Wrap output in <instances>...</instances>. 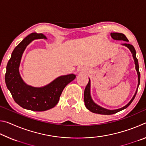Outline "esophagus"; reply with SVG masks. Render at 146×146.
Returning a JSON list of instances; mask_svg holds the SVG:
<instances>
[{
	"mask_svg": "<svg viewBox=\"0 0 146 146\" xmlns=\"http://www.w3.org/2000/svg\"><path fill=\"white\" fill-rule=\"evenodd\" d=\"M79 72H80V73H86V71H85L84 69H83V68L79 69Z\"/></svg>",
	"mask_w": 146,
	"mask_h": 146,
	"instance_id": "obj_1",
	"label": "esophagus"
}]
</instances>
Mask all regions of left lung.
I'll return each mask as SVG.
<instances>
[{"mask_svg":"<svg viewBox=\"0 0 146 146\" xmlns=\"http://www.w3.org/2000/svg\"><path fill=\"white\" fill-rule=\"evenodd\" d=\"M111 36L112 38L114 39V40H123V41H126L128 42V39L127 38L126 36L123 33H111ZM122 45L126 46L127 48H129V50L131 52L132 55H133V59H134L135 61V68L136 70L137 71V74H138V86H137V91L135 93L134 96H133V98H131V100L129 101V102L127 104V105H125L123 107L121 108L120 109H117V110H107V109L104 108L102 107H100V106L97 105V104H95L93 102V100H92L91 97V93H90V87H91V81L90 79H89V82L86 86V87L85 88L84 90V103H85V106L86 108L88 109V110H90V111L93 112L94 113H98V114H101V115H113L115 114V113H117L118 111H120L124 109L127 108L128 106H129L131 102H133V100H134V98L136 96V94L137 93V90L138 88V86H139L140 84V73L139 72V66H138V59L136 57V51L134 47H133L131 44H129L128 43H124L122 44Z\"/></svg>","mask_w":146,"mask_h":146,"instance_id":"obj_1","label":"left lung"}]
</instances>
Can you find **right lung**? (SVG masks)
<instances>
[{
    "instance_id": "1",
    "label": "right lung",
    "mask_w": 146,
    "mask_h": 146,
    "mask_svg": "<svg viewBox=\"0 0 146 146\" xmlns=\"http://www.w3.org/2000/svg\"><path fill=\"white\" fill-rule=\"evenodd\" d=\"M47 39L42 33H32L24 38L11 53L6 66L5 82L17 104L33 111H44L57 104L64 88L75 78L70 74L58 76L49 84L40 88L32 87L24 82L19 73L21 58L27 46L35 39Z\"/></svg>"
}]
</instances>
